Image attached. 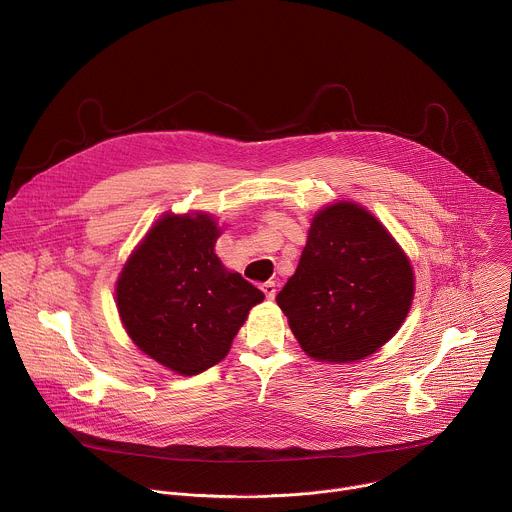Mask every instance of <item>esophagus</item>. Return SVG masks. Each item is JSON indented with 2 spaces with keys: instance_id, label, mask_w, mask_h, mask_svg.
I'll return each mask as SVG.
<instances>
[{
  "instance_id": "34e87169",
  "label": "esophagus",
  "mask_w": 512,
  "mask_h": 512,
  "mask_svg": "<svg viewBox=\"0 0 512 512\" xmlns=\"http://www.w3.org/2000/svg\"><path fill=\"white\" fill-rule=\"evenodd\" d=\"M261 291L265 293V297H267V299H273V297H275V291H277L275 281H265V283L261 285Z\"/></svg>"
}]
</instances>
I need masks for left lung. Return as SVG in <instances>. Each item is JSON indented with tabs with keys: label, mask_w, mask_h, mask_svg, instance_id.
I'll list each match as a JSON object with an SVG mask.
<instances>
[{
	"label": "left lung",
	"mask_w": 512,
	"mask_h": 512,
	"mask_svg": "<svg viewBox=\"0 0 512 512\" xmlns=\"http://www.w3.org/2000/svg\"><path fill=\"white\" fill-rule=\"evenodd\" d=\"M412 297L406 253L374 215L342 201L315 213L277 305L309 358L350 364L394 337Z\"/></svg>",
	"instance_id": "8db88e82"
}]
</instances>
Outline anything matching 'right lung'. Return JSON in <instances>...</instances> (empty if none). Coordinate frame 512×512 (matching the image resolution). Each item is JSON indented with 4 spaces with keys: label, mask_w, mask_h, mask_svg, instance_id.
Wrapping results in <instances>:
<instances>
[{
    "label": "right lung",
    "mask_w": 512,
    "mask_h": 512,
    "mask_svg": "<svg viewBox=\"0 0 512 512\" xmlns=\"http://www.w3.org/2000/svg\"><path fill=\"white\" fill-rule=\"evenodd\" d=\"M219 235L211 215H164L116 283L118 313L132 342L181 376L219 364L249 309L265 299L215 255Z\"/></svg>",
    "instance_id": "add662e5"
}]
</instances>
